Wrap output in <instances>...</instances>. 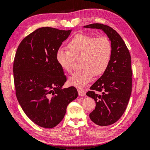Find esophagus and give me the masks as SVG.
I'll return each mask as SVG.
<instances>
[{
    "label": "esophagus",
    "instance_id": "1",
    "mask_svg": "<svg viewBox=\"0 0 150 150\" xmlns=\"http://www.w3.org/2000/svg\"><path fill=\"white\" fill-rule=\"evenodd\" d=\"M78 93L79 96H84L86 95L85 91L83 88H79V89H78Z\"/></svg>",
    "mask_w": 150,
    "mask_h": 150
}]
</instances>
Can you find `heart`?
I'll list each match as a JSON object with an SVG mask.
<instances>
[{"label": "heart", "mask_w": 150, "mask_h": 150, "mask_svg": "<svg viewBox=\"0 0 150 150\" xmlns=\"http://www.w3.org/2000/svg\"><path fill=\"white\" fill-rule=\"evenodd\" d=\"M69 51L60 48L55 59L63 70L71 73L73 59L81 57L80 67L68 79L70 85L84 87L93 80L94 75H99L108 67L112 56V44L107 37L78 34L67 44Z\"/></svg>", "instance_id": "obj_1"}]
</instances>
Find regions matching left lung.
Here are the masks:
<instances>
[{
  "mask_svg": "<svg viewBox=\"0 0 150 150\" xmlns=\"http://www.w3.org/2000/svg\"><path fill=\"white\" fill-rule=\"evenodd\" d=\"M83 28L101 30L112 44L108 67L86 94L96 103L95 109L89 115L91 120L98 126H109L122 116L130 99L132 81L130 54L120 35L111 27L96 23Z\"/></svg>",
  "mask_w": 150,
  "mask_h": 150,
  "instance_id": "obj_1",
  "label": "left lung"
}]
</instances>
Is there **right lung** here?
Here are the masks:
<instances>
[{
    "mask_svg": "<svg viewBox=\"0 0 150 150\" xmlns=\"http://www.w3.org/2000/svg\"><path fill=\"white\" fill-rule=\"evenodd\" d=\"M71 31L40 28L22 40L15 55L18 101L28 117L42 128L56 126L67 105L78 96L74 87H63L66 77L55 59L56 52Z\"/></svg>",
    "mask_w": 150,
    "mask_h": 150,
    "instance_id": "1",
    "label": "right lung"
}]
</instances>
